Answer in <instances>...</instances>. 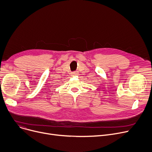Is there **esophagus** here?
I'll return each instance as SVG.
<instances>
[{"mask_svg": "<svg viewBox=\"0 0 152 152\" xmlns=\"http://www.w3.org/2000/svg\"><path fill=\"white\" fill-rule=\"evenodd\" d=\"M72 74L73 76H75V75H79V73H78L77 72H73Z\"/></svg>", "mask_w": 152, "mask_h": 152, "instance_id": "obj_1", "label": "esophagus"}]
</instances>
